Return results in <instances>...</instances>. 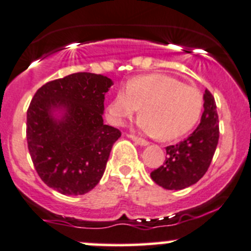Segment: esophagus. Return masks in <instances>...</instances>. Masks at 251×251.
Returning a JSON list of instances; mask_svg holds the SVG:
<instances>
[{"instance_id":"1","label":"esophagus","mask_w":251,"mask_h":251,"mask_svg":"<svg viewBox=\"0 0 251 251\" xmlns=\"http://www.w3.org/2000/svg\"><path fill=\"white\" fill-rule=\"evenodd\" d=\"M130 137L132 138V141L135 142V143L140 144V146L144 147V146H148V144H149L148 141L143 140V138H141V137H137V136H135V135H130Z\"/></svg>"}]
</instances>
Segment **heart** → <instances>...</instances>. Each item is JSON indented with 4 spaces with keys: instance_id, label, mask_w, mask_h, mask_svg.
Returning <instances> with one entry per match:
<instances>
[{
    "instance_id": "obj_1",
    "label": "heart",
    "mask_w": 251,
    "mask_h": 251,
    "mask_svg": "<svg viewBox=\"0 0 251 251\" xmlns=\"http://www.w3.org/2000/svg\"><path fill=\"white\" fill-rule=\"evenodd\" d=\"M140 109L138 126L156 140L168 142L188 133L203 110L198 88L165 74L136 76L118 91L107 108L114 125H121Z\"/></svg>"
}]
</instances>
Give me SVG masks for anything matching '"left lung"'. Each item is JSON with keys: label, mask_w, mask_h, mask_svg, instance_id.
<instances>
[{"label": "left lung", "mask_w": 251, "mask_h": 251, "mask_svg": "<svg viewBox=\"0 0 251 251\" xmlns=\"http://www.w3.org/2000/svg\"><path fill=\"white\" fill-rule=\"evenodd\" d=\"M219 115L214 96L204 93V113L201 124L188 138L166 147L165 163L151 171V177L165 189L179 191L197 183L209 169L219 143Z\"/></svg>", "instance_id": "obj_1"}]
</instances>
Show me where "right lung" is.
Wrapping results in <instances>:
<instances>
[{
  "instance_id": "1",
  "label": "right lung",
  "mask_w": 251,
  "mask_h": 251,
  "mask_svg": "<svg viewBox=\"0 0 251 251\" xmlns=\"http://www.w3.org/2000/svg\"><path fill=\"white\" fill-rule=\"evenodd\" d=\"M111 85L103 75L75 73L45 83L32 97L26 113L30 156L42 181L64 196H81L97 186L121 136L103 124ZM57 110H63L60 119Z\"/></svg>"
}]
</instances>
